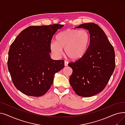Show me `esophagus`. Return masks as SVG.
<instances>
[{"label": "esophagus", "instance_id": "1", "mask_svg": "<svg viewBox=\"0 0 125 125\" xmlns=\"http://www.w3.org/2000/svg\"><path fill=\"white\" fill-rule=\"evenodd\" d=\"M68 62L65 61H64V66H68Z\"/></svg>", "mask_w": 125, "mask_h": 125}]
</instances>
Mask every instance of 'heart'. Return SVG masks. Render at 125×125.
<instances>
[{"label":"heart","mask_w":125,"mask_h":125,"mask_svg":"<svg viewBox=\"0 0 125 125\" xmlns=\"http://www.w3.org/2000/svg\"><path fill=\"white\" fill-rule=\"evenodd\" d=\"M56 42L50 44L52 52L56 56L62 55V49L65 54L72 60H77L86 52L90 42V34L86 30L68 28L59 33Z\"/></svg>","instance_id":"1"}]
</instances>
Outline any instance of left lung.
I'll return each instance as SVG.
<instances>
[{"label": "left lung", "instance_id": "left-lung-1", "mask_svg": "<svg viewBox=\"0 0 125 125\" xmlns=\"http://www.w3.org/2000/svg\"><path fill=\"white\" fill-rule=\"evenodd\" d=\"M84 28L90 33V43L85 54L75 62L69 82L75 93L89 97L95 95L106 86L115 68L114 47L98 25L84 23L76 27Z\"/></svg>", "mask_w": 125, "mask_h": 125}]
</instances>
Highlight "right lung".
<instances>
[{"instance_id":"right-lung-1","label":"right lung","mask_w":125,"mask_h":125,"mask_svg":"<svg viewBox=\"0 0 125 125\" xmlns=\"http://www.w3.org/2000/svg\"><path fill=\"white\" fill-rule=\"evenodd\" d=\"M63 25L32 26L23 30L10 46L8 66L15 87L25 95L40 97L47 92L64 60L51 58L52 36Z\"/></svg>"}]
</instances>
